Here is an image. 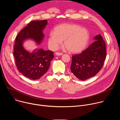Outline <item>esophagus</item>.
<instances>
[{
    "label": "esophagus",
    "instance_id": "1",
    "mask_svg": "<svg viewBox=\"0 0 120 120\" xmlns=\"http://www.w3.org/2000/svg\"><path fill=\"white\" fill-rule=\"evenodd\" d=\"M56 55V56H62L63 55V54L61 53H58V52H56L55 53Z\"/></svg>",
    "mask_w": 120,
    "mask_h": 120
}]
</instances>
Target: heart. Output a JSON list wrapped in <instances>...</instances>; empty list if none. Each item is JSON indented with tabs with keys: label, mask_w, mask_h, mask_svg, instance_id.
Segmentation results:
<instances>
[{
	"label": "heart",
	"mask_w": 120,
	"mask_h": 120,
	"mask_svg": "<svg viewBox=\"0 0 120 120\" xmlns=\"http://www.w3.org/2000/svg\"><path fill=\"white\" fill-rule=\"evenodd\" d=\"M89 40L88 31L81 26L73 24L65 23L56 26L48 38L49 46L57 49L62 41L63 45L69 52L78 53L87 46Z\"/></svg>",
	"instance_id": "obj_1"
}]
</instances>
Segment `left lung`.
<instances>
[{"mask_svg":"<svg viewBox=\"0 0 120 120\" xmlns=\"http://www.w3.org/2000/svg\"><path fill=\"white\" fill-rule=\"evenodd\" d=\"M86 49L72 56L71 70L79 79L84 81L95 76L101 69L106 58V46L101 35Z\"/></svg>","mask_w":120,"mask_h":120,"instance_id":"1","label":"left lung"}]
</instances>
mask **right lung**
<instances>
[{"instance_id": "obj_1", "label": "right lung", "mask_w": 120, "mask_h": 120, "mask_svg": "<svg viewBox=\"0 0 120 120\" xmlns=\"http://www.w3.org/2000/svg\"><path fill=\"white\" fill-rule=\"evenodd\" d=\"M47 25V20L32 21L19 33L15 38L13 55L16 67L23 75L31 80L38 79L47 72L54 57V52L42 48L30 52L23 45L28 39L40 45L45 37L43 30Z\"/></svg>"}]
</instances>
